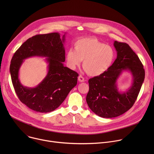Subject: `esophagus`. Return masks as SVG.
I'll return each mask as SVG.
<instances>
[{
	"label": "esophagus",
	"mask_w": 154,
	"mask_h": 154,
	"mask_svg": "<svg viewBox=\"0 0 154 154\" xmlns=\"http://www.w3.org/2000/svg\"><path fill=\"white\" fill-rule=\"evenodd\" d=\"M78 80H79V81L80 82H85V79H84L83 77L82 76V75H79V76L78 77Z\"/></svg>",
	"instance_id": "1"
}]
</instances>
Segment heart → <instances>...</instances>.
Instances as JSON below:
<instances>
[{
  "instance_id": "heart-1",
  "label": "heart",
  "mask_w": 154,
  "mask_h": 154,
  "mask_svg": "<svg viewBox=\"0 0 154 154\" xmlns=\"http://www.w3.org/2000/svg\"><path fill=\"white\" fill-rule=\"evenodd\" d=\"M115 52L109 46L105 45L95 38H83L74 43V50L69 49L66 55L67 64L72 69L80 65L87 74L92 77L99 76L112 66Z\"/></svg>"
}]
</instances>
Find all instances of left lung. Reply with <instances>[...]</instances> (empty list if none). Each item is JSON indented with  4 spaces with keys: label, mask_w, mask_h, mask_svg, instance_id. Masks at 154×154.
I'll use <instances>...</instances> for the list:
<instances>
[{
    "label": "left lung",
    "mask_w": 154,
    "mask_h": 154,
    "mask_svg": "<svg viewBox=\"0 0 154 154\" xmlns=\"http://www.w3.org/2000/svg\"><path fill=\"white\" fill-rule=\"evenodd\" d=\"M113 45L117 52L116 59L105 73L88 80L90 88L86 98L91 110L105 118L119 116L131 108L145 77L142 63L128 45L115 41ZM124 70L131 73L133 80L129 89L121 92L117 80Z\"/></svg>",
    "instance_id": "left-lung-1"
}]
</instances>
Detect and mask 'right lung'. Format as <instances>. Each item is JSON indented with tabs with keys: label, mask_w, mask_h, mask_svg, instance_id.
I'll return each mask as SVG.
<instances>
[{
	"label": "right lung",
	"mask_w": 154,
	"mask_h": 154,
	"mask_svg": "<svg viewBox=\"0 0 154 154\" xmlns=\"http://www.w3.org/2000/svg\"><path fill=\"white\" fill-rule=\"evenodd\" d=\"M65 35L59 33L37 35L29 38L16 51L11 60L10 72L19 100L37 112L48 113L57 108L77 83L78 73L65 67ZM32 56L46 57L48 71L46 77L35 88L20 82L18 71L23 60Z\"/></svg>",
	"instance_id": "right-lung-1"
}]
</instances>
